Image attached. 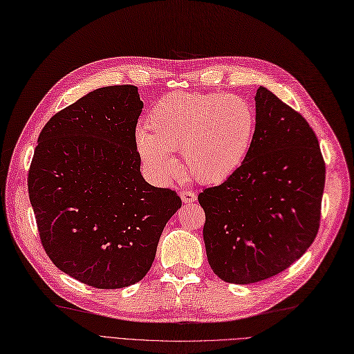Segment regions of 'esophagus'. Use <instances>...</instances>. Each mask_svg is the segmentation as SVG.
<instances>
[{"label":"esophagus","mask_w":354,"mask_h":354,"mask_svg":"<svg viewBox=\"0 0 354 354\" xmlns=\"http://www.w3.org/2000/svg\"><path fill=\"white\" fill-rule=\"evenodd\" d=\"M180 196H181V201L185 203H193L194 201H196V194H194L192 190H183L180 193Z\"/></svg>","instance_id":"1"}]
</instances>
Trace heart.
I'll use <instances>...</instances> for the list:
<instances>
[{
  "mask_svg": "<svg viewBox=\"0 0 354 354\" xmlns=\"http://www.w3.org/2000/svg\"><path fill=\"white\" fill-rule=\"evenodd\" d=\"M256 113L234 93H171L158 102L136 135L143 164L161 180L178 173L174 152L186 171L216 185L233 176L252 149Z\"/></svg>",
  "mask_w": 354,
  "mask_h": 354,
  "instance_id": "obj_1",
  "label": "heart"
}]
</instances>
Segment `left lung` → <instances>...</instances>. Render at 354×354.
I'll list each match as a JSON object with an SVG mask.
<instances>
[{
  "label": "left lung",
  "instance_id": "obj_1",
  "mask_svg": "<svg viewBox=\"0 0 354 354\" xmlns=\"http://www.w3.org/2000/svg\"><path fill=\"white\" fill-rule=\"evenodd\" d=\"M252 149L224 183L199 193L203 241L225 283L252 284L295 263L321 223L325 162L315 131L293 108L259 86Z\"/></svg>",
  "mask_w": 354,
  "mask_h": 354
}]
</instances>
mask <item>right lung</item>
Returning a JSON list of instances; mask_svg holds the SVG:
<instances>
[{
	"mask_svg": "<svg viewBox=\"0 0 354 354\" xmlns=\"http://www.w3.org/2000/svg\"><path fill=\"white\" fill-rule=\"evenodd\" d=\"M136 86H105L61 109L42 129L29 199L42 246L59 271L95 288H123L148 274L168 219L171 189L140 173Z\"/></svg>",
	"mask_w": 354,
	"mask_h": 354,
	"instance_id": "right-lung-1",
	"label": "right lung"
}]
</instances>
